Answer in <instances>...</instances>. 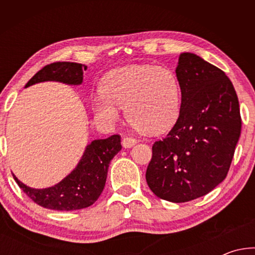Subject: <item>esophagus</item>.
Here are the masks:
<instances>
[{
	"instance_id": "obj_1",
	"label": "esophagus",
	"mask_w": 255,
	"mask_h": 255,
	"mask_svg": "<svg viewBox=\"0 0 255 255\" xmlns=\"http://www.w3.org/2000/svg\"><path fill=\"white\" fill-rule=\"evenodd\" d=\"M135 144H136V139L131 136H125L123 138V146H124V147H126V148L132 147V146Z\"/></svg>"
}]
</instances>
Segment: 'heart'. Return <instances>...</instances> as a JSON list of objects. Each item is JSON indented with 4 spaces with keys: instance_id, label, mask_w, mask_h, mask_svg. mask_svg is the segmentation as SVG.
<instances>
[{
    "instance_id": "b5f03b06",
    "label": "heart",
    "mask_w": 255,
    "mask_h": 255,
    "mask_svg": "<svg viewBox=\"0 0 255 255\" xmlns=\"http://www.w3.org/2000/svg\"><path fill=\"white\" fill-rule=\"evenodd\" d=\"M102 91L92 99L98 120L115 124L126 108L133 127L148 133L166 131L180 115L181 90L171 70L150 64L118 68L106 77Z\"/></svg>"
}]
</instances>
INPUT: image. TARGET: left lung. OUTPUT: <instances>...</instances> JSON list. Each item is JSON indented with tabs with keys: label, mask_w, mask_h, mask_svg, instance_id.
<instances>
[{
	"label": "left lung",
	"mask_w": 255,
	"mask_h": 255,
	"mask_svg": "<svg viewBox=\"0 0 255 255\" xmlns=\"http://www.w3.org/2000/svg\"><path fill=\"white\" fill-rule=\"evenodd\" d=\"M175 73L180 115L166 137L153 144L146 181L161 199L187 202L226 178L242 119L234 86L221 68L183 53Z\"/></svg>",
	"instance_id": "1"
}]
</instances>
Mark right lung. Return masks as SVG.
Segmentation results:
<instances>
[{
    "instance_id": "add662e5",
    "label": "right lung",
    "mask_w": 255,
    "mask_h": 255,
    "mask_svg": "<svg viewBox=\"0 0 255 255\" xmlns=\"http://www.w3.org/2000/svg\"><path fill=\"white\" fill-rule=\"evenodd\" d=\"M86 66L71 62H56L42 67L25 86L44 81H58L66 84H81ZM122 137L112 135L93 140L74 171L54 187L31 189L13 178L19 187L37 205L53 210H77L93 205L105 188L110 161L120 149Z\"/></svg>"
}]
</instances>
